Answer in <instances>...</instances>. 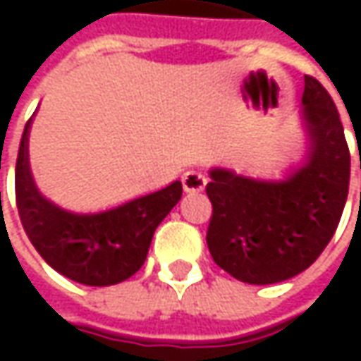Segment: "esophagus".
<instances>
[{
	"instance_id": "34e87169",
	"label": "esophagus",
	"mask_w": 361,
	"mask_h": 361,
	"mask_svg": "<svg viewBox=\"0 0 361 361\" xmlns=\"http://www.w3.org/2000/svg\"><path fill=\"white\" fill-rule=\"evenodd\" d=\"M183 187H185L187 192H199V190L207 187V176L201 171L190 169V171L183 174Z\"/></svg>"
}]
</instances>
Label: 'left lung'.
I'll return each mask as SVG.
<instances>
[{
	"instance_id": "8db88e82",
	"label": "left lung",
	"mask_w": 361,
	"mask_h": 361,
	"mask_svg": "<svg viewBox=\"0 0 361 361\" xmlns=\"http://www.w3.org/2000/svg\"><path fill=\"white\" fill-rule=\"evenodd\" d=\"M299 126L303 157L281 178L209 169L213 216L207 245L235 279L271 285L305 271L338 229L350 185V150L327 90L305 76Z\"/></svg>"
}]
</instances>
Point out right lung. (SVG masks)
Wrapping results in <instances>:
<instances>
[{"label": "right lung", "instance_id": "add662e5", "mask_svg": "<svg viewBox=\"0 0 361 361\" xmlns=\"http://www.w3.org/2000/svg\"><path fill=\"white\" fill-rule=\"evenodd\" d=\"M34 116L23 128L16 164V201L30 241L51 269L76 283L106 287L126 281L145 265L154 231L183 197V183L173 180L98 213L68 211L35 185L30 166Z\"/></svg>", "mask_w": 361, "mask_h": 361}]
</instances>
